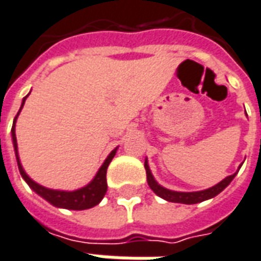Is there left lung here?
I'll return each mask as SVG.
<instances>
[{
    "mask_svg": "<svg viewBox=\"0 0 261 261\" xmlns=\"http://www.w3.org/2000/svg\"><path fill=\"white\" fill-rule=\"evenodd\" d=\"M144 168H146V173H147V183L150 186V189L156 194V195H160L161 198H164L166 201H169V202H179V203H198V202H202L205 199H209V198L216 197L217 194L221 193L223 190L226 189L227 186L231 183V180L234 179L235 175L228 176L224 180H221L220 183L216 184V186H213L212 189H207L203 190V191H197V193H177V191H170L168 189H164V187H161L160 184L156 183L154 177H152L151 172H150V168L147 165V161L144 162Z\"/></svg>",
    "mask_w": 261,
    "mask_h": 261,
    "instance_id": "1",
    "label": "left lung"
}]
</instances>
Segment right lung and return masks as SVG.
I'll return each mask as SVG.
<instances>
[{
	"mask_svg": "<svg viewBox=\"0 0 261 261\" xmlns=\"http://www.w3.org/2000/svg\"><path fill=\"white\" fill-rule=\"evenodd\" d=\"M26 97L23 99L21 107H23L24 101H26ZM20 110H19V111H20ZM17 115H19V113H17L15 119H13V125H12V140H13V147H15V154H16L19 172H20L21 177L26 180V183L30 186L31 189L34 190L38 195L45 198L48 202L55 205V206L64 207V209H71V211H84V209H89V207H93L95 205H97V203L100 202L101 199H103V197H105L106 191H107V179H106L107 168H109L111 160L114 158L115 152H117V148L110 152V155L107 156V160L105 161V164L101 165V168L99 169V172H97V175L95 176V179L92 180L91 183L88 184L86 187H84V189H80L77 190V191H71V193L45 189V187H42L40 184H37L35 181H33V180L26 175V172L23 170V168H21L20 165L19 155H17L16 135H15V122H16Z\"/></svg>",
	"mask_w": 261,
	"mask_h": 261,
	"instance_id": "1",
	"label": "right lung"
}]
</instances>
